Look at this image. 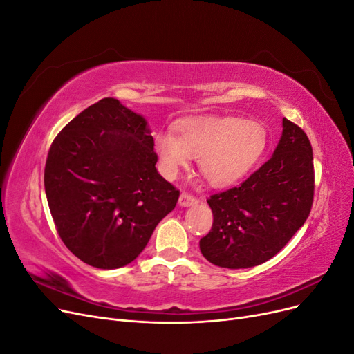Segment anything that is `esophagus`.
Returning a JSON list of instances; mask_svg holds the SVG:
<instances>
[{
	"label": "esophagus",
	"instance_id": "obj_1",
	"mask_svg": "<svg viewBox=\"0 0 354 354\" xmlns=\"http://www.w3.org/2000/svg\"><path fill=\"white\" fill-rule=\"evenodd\" d=\"M198 198L187 194V192H183V194L180 195V199H178V203L181 207H190V205H195V203H198Z\"/></svg>",
	"mask_w": 354,
	"mask_h": 354
}]
</instances>
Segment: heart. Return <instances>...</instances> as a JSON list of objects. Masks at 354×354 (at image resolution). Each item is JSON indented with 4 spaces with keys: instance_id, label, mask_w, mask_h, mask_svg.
Segmentation results:
<instances>
[{
    "instance_id": "heart-1",
    "label": "heart",
    "mask_w": 354,
    "mask_h": 354,
    "mask_svg": "<svg viewBox=\"0 0 354 354\" xmlns=\"http://www.w3.org/2000/svg\"><path fill=\"white\" fill-rule=\"evenodd\" d=\"M267 146L261 122L241 118H199L177 125V136L160 131L155 151L168 177H174L198 158L202 176L214 186H227L259 162Z\"/></svg>"
}]
</instances>
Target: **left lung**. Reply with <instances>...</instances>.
I'll list each match as a JSON object with an SVG mask.
<instances>
[{
  "label": "left lung",
  "mask_w": 354,
  "mask_h": 354,
  "mask_svg": "<svg viewBox=\"0 0 354 354\" xmlns=\"http://www.w3.org/2000/svg\"><path fill=\"white\" fill-rule=\"evenodd\" d=\"M273 156L239 186L207 199L211 232L199 241L205 259L226 269L270 260L306 223L313 205L312 145L297 124L283 118Z\"/></svg>",
  "instance_id": "obj_1"
}]
</instances>
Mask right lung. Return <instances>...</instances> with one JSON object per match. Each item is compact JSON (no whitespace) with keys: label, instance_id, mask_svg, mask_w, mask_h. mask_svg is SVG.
I'll return each instance as SVG.
<instances>
[{"label":"right lung","instance_id":"right-lung-1","mask_svg":"<svg viewBox=\"0 0 354 354\" xmlns=\"http://www.w3.org/2000/svg\"><path fill=\"white\" fill-rule=\"evenodd\" d=\"M143 116L106 97L53 140L44 186L60 239L84 263L118 269L136 260L180 190L160 176Z\"/></svg>","mask_w":354,"mask_h":354}]
</instances>
